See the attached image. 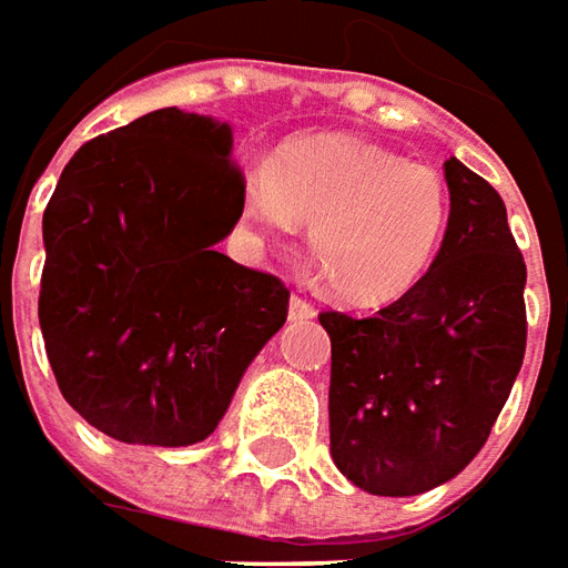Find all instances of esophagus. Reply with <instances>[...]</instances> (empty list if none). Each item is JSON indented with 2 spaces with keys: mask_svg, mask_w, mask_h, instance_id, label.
I'll list each match as a JSON object with an SVG mask.
<instances>
[{
  "mask_svg": "<svg viewBox=\"0 0 568 568\" xmlns=\"http://www.w3.org/2000/svg\"><path fill=\"white\" fill-rule=\"evenodd\" d=\"M315 315V306H312L306 296L293 293L291 296V318H312Z\"/></svg>",
  "mask_w": 568,
  "mask_h": 568,
  "instance_id": "esophagus-1",
  "label": "esophagus"
}]
</instances>
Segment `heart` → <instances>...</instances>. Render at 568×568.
<instances>
[{"label": "heart", "mask_w": 568, "mask_h": 568, "mask_svg": "<svg viewBox=\"0 0 568 568\" xmlns=\"http://www.w3.org/2000/svg\"><path fill=\"white\" fill-rule=\"evenodd\" d=\"M246 215L287 234L310 227V256L346 303H387L432 268L450 190L432 165L349 136H296L246 178Z\"/></svg>", "instance_id": "b5f03b06"}]
</instances>
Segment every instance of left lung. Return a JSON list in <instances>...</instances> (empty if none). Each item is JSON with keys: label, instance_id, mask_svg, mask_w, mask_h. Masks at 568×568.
<instances>
[{"label": "left lung", "instance_id": "obj_1", "mask_svg": "<svg viewBox=\"0 0 568 568\" xmlns=\"http://www.w3.org/2000/svg\"><path fill=\"white\" fill-rule=\"evenodd\" d=\"M450 222L432 268L375 315L328 310L331 456L356 488L413 497L485 447L525 356V262L500 193L444 162Z\"/></svg>", "mask_w": 568, "mask_h": 568}]
</instances>
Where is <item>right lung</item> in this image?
Masks as SVG:
<instances>
[{"label":"right lung","instance_id":"obj_1","mask_svg":"<svg viewBox=\"0 0 568 568\" xmlns=\"http://www.w3.org/2000/svg\"><path fill=\"white\" fill-rule=\"evenodd\" d=\"M231 128L159 109L87 140L43 212L40 328L62 397L102 435L215 432L291 291L215 250L243 215Z\"/></svg>","mask_w":568,"mask_h":568}]
</instances>
